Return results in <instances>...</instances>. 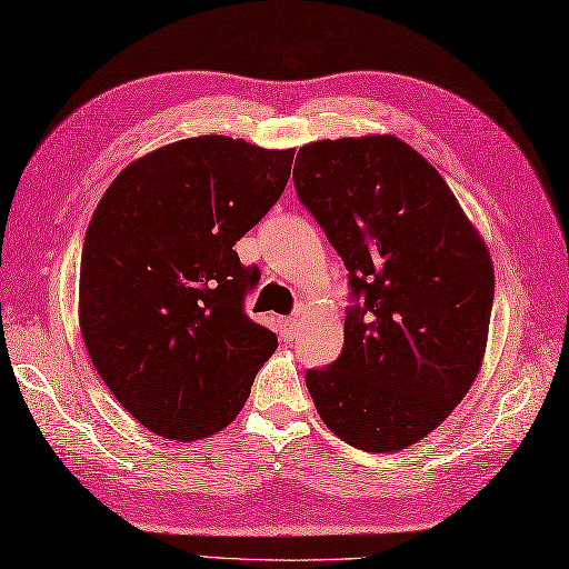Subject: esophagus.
I'll use <instances>...</instances> for the list:
<instances>
[{
	"mask_svg": "<svg viewBox=\"0 0 569 569\" xmlns=\"http://www.w3.org/2000/svg\"><path fill=\"white\" fill-rule=\"evenodd\" d=\"M298 327H300L298 317H281V319H279L281 339H283V341H293V339H296V331H298Z\"/></svg>",
	"mask_w": 569,
	"mask_h": 569,
	"instance_id": "1",
	"label": "esophagus"
}]
</instances>
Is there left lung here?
Returning <instances> with one entry per match:
<instances>
[{"mask_svg": "<svg viewBox=\"0 0 569 569\" xmlns=\"http://www.w3.org/2000/svg\"><path fill=\"white\" fill-rule=\"evenodd\" d=\"M293 180L353 300L341 356L305 372L317 413L351 447L406 449L476 380L495 296L488 247L442 174L397 137L302 146Z\"/></svg>", "mask_w": 569, "mask_h": 569, "instance_id": "obj_1", "label": "left lung"}]
</instances>
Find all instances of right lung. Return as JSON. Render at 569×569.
<instances>
[{
  "label": "right lung",
  "mask_w": 569,
  "mask_h": 569,
  "mask_svg": "<svg viewBox=\"0 0 569 569\" xmlns=\"http://www.w3.org/2000/svg\"><path fill=\"white\" fill-rule=\"evenodd\" d=\"M293 149L194 137L129 163L86 230L79 325L143 428L199 440L232 423L276 333L244 315L259 269L232 250L283 194Z\"/></svg>",
  "instance_id": "right-lung-1"
}]
</instances>
